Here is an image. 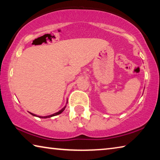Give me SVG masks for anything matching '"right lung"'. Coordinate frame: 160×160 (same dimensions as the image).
<instances>
[{
    "instance_id": "add662e5",
    "label": "right lung",
    "mask_w": 160,
    "mask_h": 160,
    "mask_svg": "<svg viewBox=\"0 0 160 160\" xmlns=\"http://www.w3.org/2000/svg\"><path fill=\"white\" fill-rule=\"evenodd\" d=\"M65 108H66V107H65L64 108H63V109H62L61 110H60L58 112H56V113H53V114H51V115H50V116H37V117H39V118H50V117H52V116H56V115H58V114H60V113H61L62 112H63L64 111V109H65ZM30 113V112H29ZM32 115H33V116H37V115H35V114H34V113H30Z\"/></svg>"
}]
</instances>
